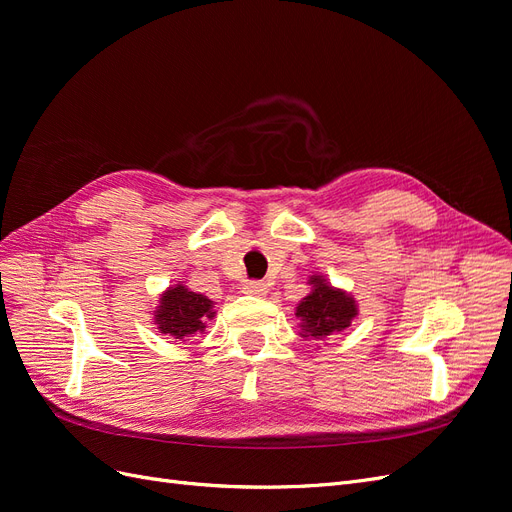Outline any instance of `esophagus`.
<instances>
[{"label": "esophagus", "instance_id": "1", "mask_svg": "<svg viewBox=\"0 0 512 512\" xmlns=\"http://www.w3.org/2000/svg\"><path fill=\"white\" fill-rule=\"evenodd\" d=\"M243 292L252 294V297H265V294L269 292V284L260 282V280H252L243 286Z\"/></svg>", "mask_w": 512, "mask_h": 512}]
</instances>
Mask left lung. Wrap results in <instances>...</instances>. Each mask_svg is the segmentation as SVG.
Instances as JSON below:
<instances>
[{
  "mask_svg": "<svg viewBox=\"0 0 512 512\" xmlns=\"http://www.w3.org/2000/svg\"><path fill=\"white\" fill-rule=\"evenodd\" d=\"M314 290L299 303L297 316L303 320V337H324L350 327L356 316V305L346 292L331 288L322 277H312Z\"/></svg>",
  "mask_w": 512,
  "mask_h": 512,
  "instance_id": "obj_1",
  "label": "left lung"
}]
</instances>
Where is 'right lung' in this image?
I'll return each mask as SVG.
<instances>
[{
	"label": "right lung",
	"mask_w": 512,
	"mask_h": 512,
	"mask_svg": "<svg viewBox=\"0 0 512 512\" xmlns=\"http://www.w3.org/2000/svg\"><path fill=\"white\" fill-rule=\"evenodd\" d=\"M211 307L213 301L179 284L164 292L160 309L156 312V322L162 333L183 339L205 329V320L215 314Z\"/></svg>",
	"instance_id": "right-lung-1"
}]
</instances>
